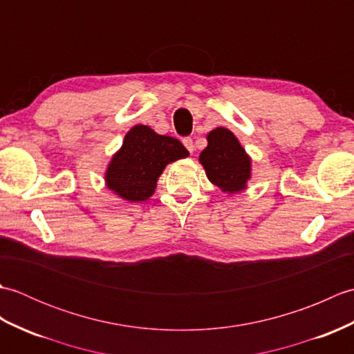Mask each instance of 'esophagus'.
I'll use <instances>...</instances> for the list:
<instances>
[{
  "instance_id": "esophagus-1",
  "label": "esophagus",
  "mask_w": 354,
  "mask_h": 354,
  "mask_svg": "<svg viewBox=\"0 0 354 354\" xmlns=\"http://www.w3.org/2000/svg\"><path fill=\"white\" fill-rule=\"evenodd\" d=\"M183 142H184V146L187 147V150H189V152L192 153L193 150H194V142H193V140H192L190 137H185V138H183Z\"/></svg>"
}]
</instances>
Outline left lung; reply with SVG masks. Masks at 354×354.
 Segmentation results:
<instances>
[{
	"label": "left lung",
	"mask_w": 354,
	"mask_h": 354,
	"mask_svg": "<svg viewBox=\"0 0 354 354\" xmlns=\"http://www.w3.org/2000/svg\"><path fill=\"white\" fill-rule=\"evenodd\" d=\"M208 146L199 156L207 176L222 192L243 190L251 176V160L237 138L225 127L208 133Z\"/></svg>",
	"instance_id": "left-lung-1"
}]
</instances>
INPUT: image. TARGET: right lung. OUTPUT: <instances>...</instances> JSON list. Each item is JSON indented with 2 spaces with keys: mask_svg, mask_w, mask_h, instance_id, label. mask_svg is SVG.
<instances>
[{
  "mask_svg": "<svg viewBox=\"0 0 354 354\" xmlns=\"http://www.w3.org/2000/svg\"><path fill=\"white\" fill-rule=\"evenodd\" d=\"M185 156H189V150L179 140L158 135L149 126H133L109 164L108 189L126 201H146L153 194L165 165Z\"/></svg>",
  "mask_w": 354,
  "mask_h": 354,
  "instance_id": "add662e5",
  "label": "right lung"
}]
</instances>
